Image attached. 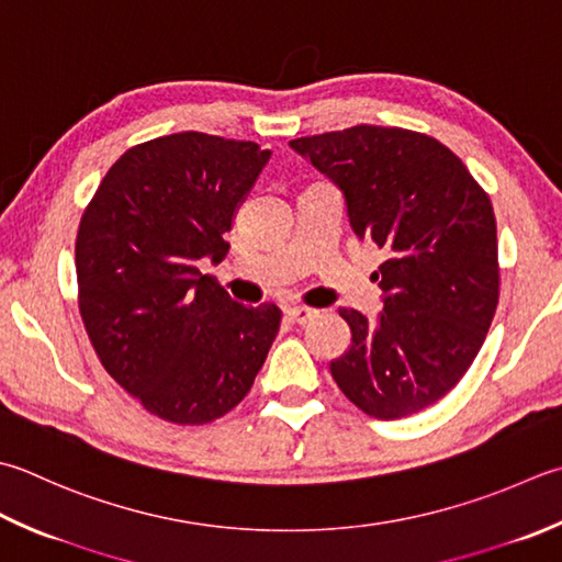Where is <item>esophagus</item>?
Instances as JSON below:
<instances>
[{
  "label": "esophagus",
  "mask_w": 562,
  "mask_h": 562,
  "mask_svg": "<svg viewBox=\"0 0 562 562\" xmlns=\"http://www.w3.org/2000/svg\"><path fill=\"white\" fill-rule=\"evenodd\" d=\"M288 316L292 318L294 324H306V322H312V318L316 316V312L310 310V306H290Z\"/></svg>",
  "instance_id": "obj_1"
}]
</instances>
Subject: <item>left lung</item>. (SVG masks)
<instances>
[{
    "label": "left lung",
    "instance_id": "8db88e82",
    "mask_svg": "<svg viewBox=\"0 0 562 562\" xmlns=\"http://www.w3.org/2000/svg\"><path fill=\"white\" fill-rule=\"evenodd\" d=\"M346 194L360 238L387 252L384 310H356L350 348L331 362L340 392L375 419H404L456 387L499 302L492 202L453 150L419 131L350 126L290 140Z\"/></svg>",
    "mask_w": 562,
    "mask_h": 562
}]
</instances>
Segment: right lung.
<instances>
[{
	"instance_id": "right-lung-1",
	"label": "right lung",
	"mask_w": 562,
	"mask_h": 562,
	"mask_svg": "<svg viewBox=\"0 0 562 562\" xmlns=\"http://www.w3.org/2000/svg\"><path fill=\"white\" fill-rule=\"evenodd\" d=\"M270 150L182 131L128 148L85 206L77 304L104 370L158 419L202 426L246 397L282 312L234 302L200 272L218 262Z\"/></svg>"
}]
</instances>
